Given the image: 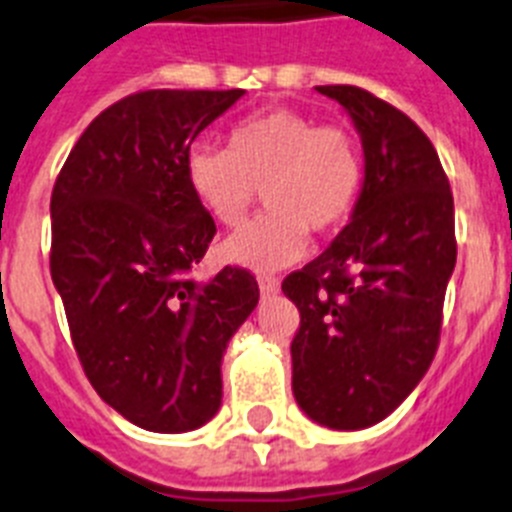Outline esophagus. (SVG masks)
<instances>
[{
	"label": "esophagus",
	"mask_w": 512,
	"mask_h": 512,
	"mask_svg": "<svg viewBox=\"0 0 512 512\" xmlns=\"http://www.w3.org/2000/svg\"><path fill=\"white\" fill-rule=\"evenodd\" d=\"M259 290L264 298H272V295H277L279 292V279L274 277H259Z\"/></svg>",
	"instance_id": "34e87169"
}]
</instances>
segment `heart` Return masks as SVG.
<instances>
[{"instance_id":"b5f03b06","label":"heart","mask_w":512,"mask_h":512,"mask_svg":"<svg viewBox=\"0 0 512 512\" xmlns=\"http://www.w3.org/2000/svg\"><path fill=\"white\" fill-rule=\"evenodd\" d=\"M183 173L199 207L227 227L246 217L261 189L266 212L222 243V259L274 272L303 256L308 230L326 235L349 220L365 163L357 139L342 126H318L305 113L272 108L238 121L227 150L191 144Z\"/></svg>"}]
</instances>
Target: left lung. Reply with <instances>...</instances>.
<instances>
[{"instance_id": "left-lung-1", "label": "left lung", "mask_w": 512, "mask_h": 512, "mask_svg": "<svg viewBox=\"0 0 512 512\" xmlns=\"http://www.w3.org/2000/svg\"><path fill=\"white\" fill-rule=\"evenodd\" d=\"M355 124L365 178L331 246L290 274L300 310L292 393L331 430L378 425L417 388L440 339L456 266L453 194L425 131L399 108L352 85H321Z\"/></svg>"}]
</instances>
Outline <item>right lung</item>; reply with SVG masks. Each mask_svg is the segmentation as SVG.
Instances as JSON below:
<instances>
[{
	"label": "right lung",
	"mask_w": 512,
	"mask_h": 512,
	"mask_svg": "<svg viewBox=\"0 0 512 512\" xmlns=\"http://www.w3.org/2000/svg\"><path fill=\"white\" fill-rule=\"evenodd\" d=\"M243 90H147L100 113L51 194V279L98 396L131 425L191 432L222 404V355L259 303L246 269L191 277L214 220L183 160Z\"/></svg>",
	"instance_id": "obj_1"
}]
</instances>
